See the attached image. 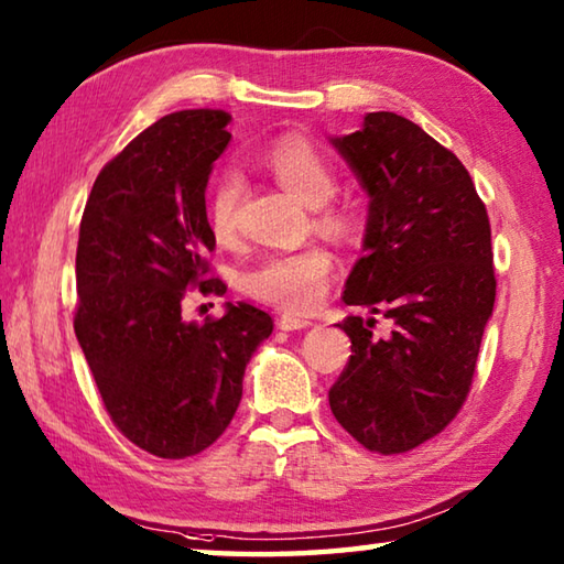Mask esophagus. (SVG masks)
<instances>
[{
	"mask_svg": "<svg viewBox=\"0 0 564 564\" xmlns=\"http://www.w3.org/2000/svg\"><path fill=\"white\" fill-rule=\"evenodd\" d=\"M308 326H313V323H311L308 318L289 316V313H285V316L279 318V328H281V330H301V328H308Z\"/></svg>",
	"mask_w": 564,
	"mask_h": 564,
	"instance_id": "1",
	"label": "esophagus"
}]
</instances>
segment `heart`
<instances>
[{"label":"heart","mask_w":564,"mask_h":564,"mask_svg":"<svg viewBox=\"0 0 564 564\" xmlns=\"http://www.w3.org/2000/svg\"><path fill=\"white\" fill-rule=\"evenodd\" d=\"M261 166L305 206L316 208V221L326 234L348 236L352 216L343 208L328 206L336 194V174L328 159L303 139H281L265 149ZM241 198V178L236 171H224L208 196V226L218 241L236 236V208ZM333 275V256L321 246L299 251L271 253L243 273L248 295L283 311L305 313L326 299Z\"/></svg>","instance_id":"obj_1"}]
</instances>
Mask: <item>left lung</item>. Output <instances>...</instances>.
<instances>
[{
    "label": "left lung",
    "instance_id": "obj_1",
    "mask_svg": "<svg viewBox=\"0 0 564 564\" xmlns=\"http://www.w3.org/2000/svg\"><path fill=\"white\" fill-rule=\"evenodd\" d=\"M370 198L362 259L343 291L352 356L328 390L338 423L370 453L398 455L463 408L495 305L490 218L453 151L393 111L330 139Z\"/></svg>",
    "mask_w": 564,
    "mask_h": 564
}]
</instances>
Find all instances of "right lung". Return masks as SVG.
I'll use <instances>...</instances> for the list:
<instances>
[{
	"mask_svg": "<svg viewBox=\"0 0 564 564\" xmlns=\"http://www.w3.org/2000/svg\"><path fill=\"white\" fill-rule=\"evenodd\" d=\"M228 121L221 109H186L151 123L99 171L79 226L76 340L113 425L166 460L218 441L273 330L251 303H226L204 323L181 316L191 289L226 293L208 273L206 184Z\"/></svg>",
	"mask_w": 564,
	"mask_h": 564,
	"instance_id": "right-lung-1",
	"label": "right lung"
}]
</instances>
